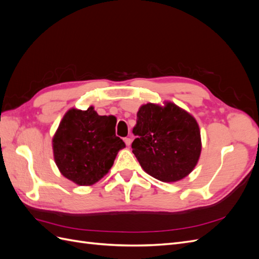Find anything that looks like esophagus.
Wrapping results in <instances>:
<instances>
[{"label":"esophagus","mask_w":259,"mask_h":259,"mask_svg":"<svg viewBox=\"0 0 259 259\" xmlns=\"http://www.w3.org/2000/svg\"><path fill=\"white\" fill-rule=\"evenodd\" d=\"M124 142H125V144H126V146H131V144H132V139L131 138H128V137H126V138H124Z\"/></svg>","instance_id":"esophagus-1"}]
</instances>
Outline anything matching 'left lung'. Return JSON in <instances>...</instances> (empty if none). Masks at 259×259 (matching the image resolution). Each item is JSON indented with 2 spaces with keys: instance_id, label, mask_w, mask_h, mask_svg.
Returning <instances> with one entry per match:
<instances>
[{
  "instance_id": "8db88e82",
  "label": "left lung",
  "mask_w": 259,
  "mask_h": 259,
  "mask_svg": "<svg viewBox=\"0 0 259 259\" xmlns=\"http://www.w3.org/2000/svg\"><path fill=\"white\" fill-rule=\"evenodd\" d=\"M137 138L133 153L150 176L175 183L189 175L202 150L199 124L193 115L174 103L146 104L139 108L133 128Z\"/></svg>"
}]
</instances>
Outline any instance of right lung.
Here are the masks:
<instances>
[{"label":"right lung","mask_w":259,"mask_h":259,"mask_svg":"<svg viewBox=\"0 0 259 259\" xmlns=\"http://www.w3.org/2000/svg\"><path fill=\"white\" fill-rule=\"evenodd\" d=\"M116 119L71 108L53 137L55 163L62 176L79 186H92L108 174L125 144L115 136Z\"/></svg>","instance_id":"right-lung-1"}]
</instances>
